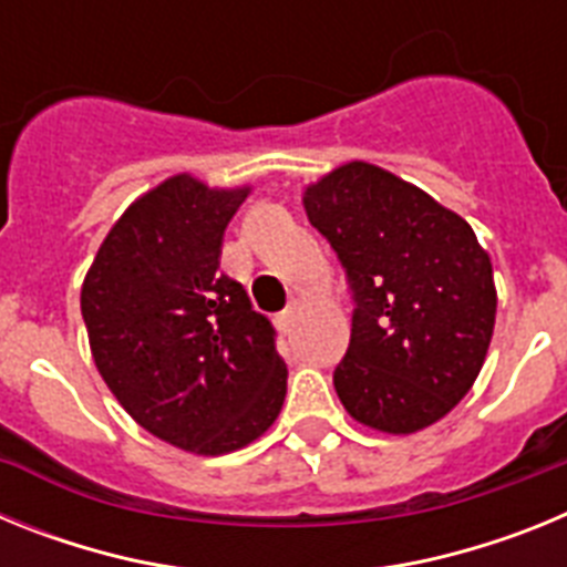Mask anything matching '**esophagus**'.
Masks as SVG:
<instances>
[{"mask_svg":"<svg viewBox=\"0 0 567 567\" xmlns=\"http://www.w3.org/2000/svg\"><path fill=\"white\" fill-rule=\"evenodd\" d=\"M298 309H300V300H298V298L289 300L287 309H284V312L278 315V323H280V327H284V329L292 327V320H295V315H298Z\"/></svg>","mask_w":567,"mask_h":567,"instance_id":"34e87169","label":"esophagus"}]
</instances>
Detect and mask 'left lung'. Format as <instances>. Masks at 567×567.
Returning a JSON list of instances; mask_svg holds the SVG:
<instances>
[{
	"label": "left lung",
	"instance_id": "left-lung-1",
	"mask_svg": "<svg viewBox=\"0 0 567 567\" xmlns=\"http://www.w3.org/2000/svg\"><path fill=\"white\" fill-rule=\"evenodd\" d=\"M352 292V338L334 365L346 412L412 434L449 414L483 369L497 289L477 235L398 175L352 162L303 195Z\"/></svg>",
	"mask_w": 567,
	"mask_h": 567
}]
</instances>
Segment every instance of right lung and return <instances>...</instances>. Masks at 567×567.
<instances>
[{
	"mask_svg": "<svg viewBox=\"0 0 567 567\" xmlns=\"http://www.w3.org/2000/svg\"><path fill=\"white\" fill-rule=\"evenodd\" d=\"M249 189L175 175L118 218L82 287L90 349L135 423L195 454L252 443L287 398L275 327L221 272Z\"/></svg>",
	"mask_w": 567,
	"mask_h": 567,
	"instance_id": "obj_1",
	"label": "right lung"
}]
</instances>
